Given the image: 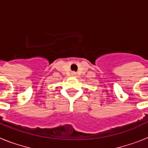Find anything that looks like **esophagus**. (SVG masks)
Listing matches in <instances>:
<instances>
[{"instance_id":"obj_1","label":"esophagus","mask_w":148,"mask_h":148,"mask_svg":"<svg viewBox=\"0 0 148 148\" xmlns=\"http://www.w3.org/2000/svg\"><path fill=\"white\" fill-rule=\"evenodd\" d=\"M71 74H72V76H76V73H75V72H72L71 73Z\"/></svg>"}]
</instances>
